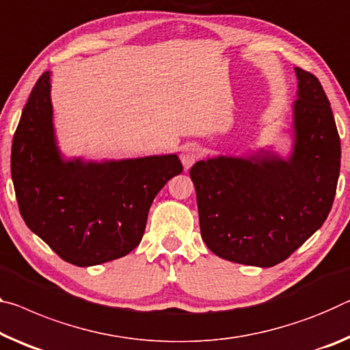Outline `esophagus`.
Masks as SVG:
<instances>
[{"instance_id":"obj_1","label":"esophagus","mask_w":350,"mask_h":350,"mask_svg":"<svg viewBox=\"0 0 350 350\" xmlns=\"http://www.w3.org/2000/svg\"><path fill=\"white\" fill-rule=\"evenodd\" d=\"M199 157H201V151H199V148L195 145L185 146L180 152V160H182V165H184L185 170H190Z\"/></svg>"}]
</instances>
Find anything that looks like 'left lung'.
Returning a JSON list of instances; mask_svg holds the SVG:
<instances>
[{
	"instance_id": "8db88e82",
	"label": "left lung",
	"mask_w": 350,
	"mask_h": 350,
	"mask_svg": "<svg viewBox=\"0 0 350 350\" xmlns=\"http://www.w3.org/2000/svg\"><path fill=\"white\" fill-rule=\"evenodd\" d=\"M295 148L266 155L199 160L190 170L201 237L229 262L269 268L301 247L327 219L341 165L334 113L314 75L296 68Z\"/></svg>"
}]
</instances>
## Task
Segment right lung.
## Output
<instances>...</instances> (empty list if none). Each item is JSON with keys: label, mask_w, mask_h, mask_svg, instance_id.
<instances>
[{"label": "right lung", "mask_w": 350, "mask_h": 350, "mask_svg": "<svg viewBox=\"0 0 350 350\" xmlns=\"http://www.w3.org/2000/svg\"><path fill=\"white\" fill-rule=\"evenodd\" d=\"M49 71L32 88L12 142L10 171L26 226L71 265L124 257L140 245L149 207L171 177L176 154L120 160H65L55 146Z\"/></svg>", "instance_id": "obj_1"}]
</instances>
